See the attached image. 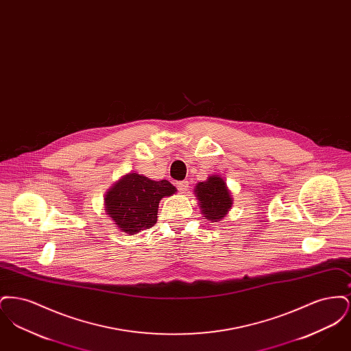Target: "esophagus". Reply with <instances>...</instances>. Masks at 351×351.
Listing matches in <instances>:
<instances>
[{"instance_id": "obj_1", "label": "esophagus", "mask_w": 351, "mask_h": 351, "mask_svg": "<svg viewBox=\"0 0 351 351\" xmlns=\"http://www.w3.org/2000/svg\"><path fill=\"white\" fill-rule=\"evenodd\" d=\"M176 186H178V189L180 191V192H185L186 191V188H188V183L186 182H179V183H176Z\"/></svg>"}]
</instances>
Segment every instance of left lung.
Here are the masks:
<instances>
[{
	"mask_svg": "<svg viewBox=\"0 0 351 351\" xmlns=\"http://www.w3.org/2000/svg\"><path fill=\"white\" fill-rule=\"evenodd\" d=\"M196 195L205 218L212 222L221 221L232 206V197L225 182L219 176H210L206 182L196 185Z\"/></svg>",
	"mask_w": 351,
	"mask_h": 351,
	"instance_id": "obj_1",
	"label": "left lung"
}]
</instances>
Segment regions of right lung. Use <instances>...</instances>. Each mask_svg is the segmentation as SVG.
<instances>
[{
  "mask_svg": "<svg viewBox=\"0 0 351 351\" xmlns=\"http://www.w3.org/2000/svg\"><path fill=\"white\" fill-rule=\"evenodd\" d=\"M175 192L176 188L167 180L154 182L143 175L129 173L105 196L106 213L121 232L139 233L156 223L159 201Z\"/></svg>",
  "mask_w": 351,
  "mask_h": 351,
  "instance_id": "1",
  "label": "right lung"
}]
</instances>
